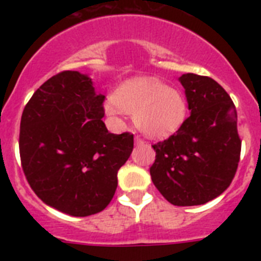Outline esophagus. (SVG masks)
<instances>
[{
	"label": "esophagus",
	"mask_w": 261,
	"mask_h": 261,
	"mask_svg": "<svg viewBox=\"0 0 261 261\" xmlns=\"http://www.w3.org/2000/svg\"><path fill=\"white\" fill-rule=\"evenodd\" d=\"M135 143H142V138L139 135H135Z\"/></svg>",
	"instance_id": "1"
}]
</instances>
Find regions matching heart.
<instances>
[{"label":"heart","instance_id":"b5f03b06","mask_svg":"<svg viewBox=\"0 0 261 261\" xmlns=\"http://www.w3.org/2000/svg\"><path fill=\"white\" fill-rule=\"evenodd\" d=\"M112 116L123 111L133 115L137 126L153 138L177 131L187 115V102L177 90L155 79H137L119 88L106 106Z\"/></svg>","mask_w":261,"mask_h":261}]
</instances>
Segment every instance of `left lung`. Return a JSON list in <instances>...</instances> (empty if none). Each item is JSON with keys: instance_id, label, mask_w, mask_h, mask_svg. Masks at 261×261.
<instances>
[{"instance_id": "8db88e82", "label": "left lung", "mask_w": 261, "mask_h": 261, "mask_svg": "<svg viewBox=\"0 0 261 261\" xmlns=\"http://www.w3.org/2000/svg\"><path fill=\"white\" fill-rule=\"evenodd\" d=\"M191 115L176 133L151 145V180L174 206H198L227 190L241 154L237 111L227 92L210 77H180Z\"/></svg>"}]
</instances>
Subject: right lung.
Wrapping results in <instances>:
<instances>
[{
    "label": "right lung",
    "mask_w": 261,
    "mask_h": 261,
    "mask_svg": "<svg viewBox=\"0 0 261 261\" xmlns=\"http://www.w3.org/2000/svg\"><path fill=\"white\" fill-rule=\"evenodd\" d=\"M104 100L89 77L65 70L47 80L22 111L18 147L27 181L40 200L73 217L110 204L118 171L134 147L128 131L108 133Z\"/></svg>",
    "instance_id": "obj_1"
}]
</instances>
